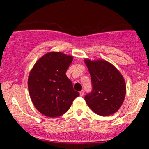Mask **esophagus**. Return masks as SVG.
Instances as JSON below:
<instances>
[{"mask_svg": "<svg viewBox=\"0 0 149 149\" xmlns=\"http://www.w3.org/2000/svg\"><path fill=\"white\" fill-rule=\"evenodd\" d=\"M83 95H84V90H81V91L80 92V96L83 97Z\"/></svg>", "mask_w": 149, "mask_h": 149, "instance_id": "1", "label": "esophagus"}]
</instances>
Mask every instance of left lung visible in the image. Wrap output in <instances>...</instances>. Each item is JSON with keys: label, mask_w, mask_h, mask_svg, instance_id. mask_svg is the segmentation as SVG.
Instances as JSON below:
<instances>
[{"label": "left lung", "mask_w": 149, "mask_h": 149, "mask_svg": "<svg viewBox=\"0 0 149 149\" xmlns=\"http://www.w3.org/2000/svg\"><path fill=\"white\" fill-rule=\"evenodd\" d=\"M92 90L85 96L88 107L95 113L107 116L114 113L123 102L126 93L125 82L114 66L104 60L85 59Z\"/></svg>", "instance_id": "obj_1"}]
</instances>
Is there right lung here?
Listing matches in <instances>:
<instances>
[{"instance_id": "1", "label": "right lung", "mask_w": 149, "mask_h": 149, "mask_svg": "<svg viewBox=\"0 0 149 149\" xmlns=\"http://www.w3.org/2000/svg\"><path fill=\"white\" fill-rule=\"evenodd\" d=\"M72 56L51 52L39 59L29 73L28 88L33 105L42 114L54 118L65 113L80 95L66 75Z\"/></svg>"}]
</instances>
